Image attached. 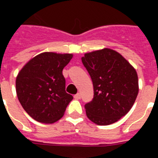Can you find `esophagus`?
I'll use <instances>...</instances> for the list:
<instances>
[{"instance_id": "1", "label": "esophagus", "mask_w": 158, "mask_h": 158, "mask_svg": "<svg viewBox=\"0 0 158 158\" xmlns=\"http://www.w3.org/2000/svg\"><path fill=\"white\" fill-rule=\"evenodd\" d=\"M73 97H74V99L79 100L80 98H81V95H80L79 93H77L76 95H74V96H73Z\"/></svg>"}]
</instances>
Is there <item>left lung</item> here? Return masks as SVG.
I'll use <instances>...</instances> for the list:
<instances>
[{
  "instance_id": "1",
  "label": "left lung",
  "mask_w": 158,
  "mask_h": 158,
  "mask_svg": "<svg viewBox=\"0 0 158 158\" xmlns=\"http://www.w3.org/2000/svg\"><path fill=\"white\" fill-rule=\"evenodd\" d=\"M81 59L94 87L92 101L85 105L88 118L98 125L118 121L131 109L139 92L136 71L111 49L86 53Z\"/></svg>"
}]
</instances>
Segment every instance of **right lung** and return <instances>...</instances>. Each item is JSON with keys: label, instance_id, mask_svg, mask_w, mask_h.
I'll return each instance as SVG.
<instances>
[{"label": "right lung", "instance_id": "1", "mask_svg": "<svg viewBox=\"0 0 158 158\" xmlns=\"http://www.w3.org/2000/svg\"><path fill=\"white\" fill-rule=\"evenodd\" d=\"M72 57V54L44 52L31 59L19 73L17 96L23 108L36 121H57L73 100V96L66 92L62 75V69Z\"/></svg>", "mask_w": 158, "mask_h": 158}]
</instances>
